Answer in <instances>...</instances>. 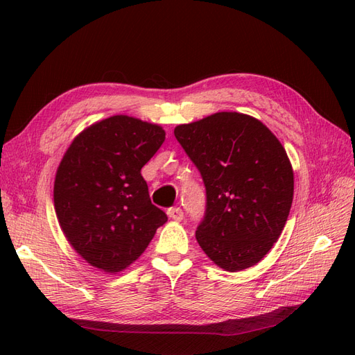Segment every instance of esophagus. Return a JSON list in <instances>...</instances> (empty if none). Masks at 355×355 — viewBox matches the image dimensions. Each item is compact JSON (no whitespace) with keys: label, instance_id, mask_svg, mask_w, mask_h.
<instances>
[{"label":"esophagus","instance_id":"34e87169","mask_svg":"<svg viewBox=\"0 0 355 355\" xmlns=\"http://www.w3.org/2000/svg\"><path fill=\"white\" fill-rule=\"evenodd\" d=\"M167 214H168L170 219H173L176 222H180L182 219H184V216H185L184 211H182L180 207H171V209H168Z\"/></svg>","mask_w":355,"mask_h":355}]
</instances>
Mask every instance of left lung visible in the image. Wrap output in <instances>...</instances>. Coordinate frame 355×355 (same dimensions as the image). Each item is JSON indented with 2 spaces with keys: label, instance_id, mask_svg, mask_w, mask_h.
<instances>
[{
  "label": "left lung",
  "instance_id": "8db88e82",
  "mask_svg": "<svg viewBox=\"0 0 355 355\" xmlns=\"http://www.w3.org/2000/svg\"><path fill=\"white\" fill-rule=\"evenodd\" d=\"M206 187L196 237L219 268L256 265L282 235L293 201V168L274 133L256 118L216 112L175 128Z\"/></svg>",
  "mask_w": 355,
  "mask_h": 355
}]
</instances>
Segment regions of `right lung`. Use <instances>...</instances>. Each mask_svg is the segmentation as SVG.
I'll list each match as a JSON object with an SVG mask.
<instances>
[{
    "mask_svg": "<svg viewBox=\"0 0 355 355\" xmlns=\"http://www.w3.org/2000/svg\"><path fill=\"white\" fill-rule=\"evenodd\" d=\"M163 127L112 115L73 139L55 178V210L67 240L98 270L116 274L139 259L167 216L151 202L142 167Z\"/></svg>",
    "mask_w": 355,
    "mask_h": 355,
    "instance_id": "obj_1",
    "label": "right lung"
}]
</instances>
